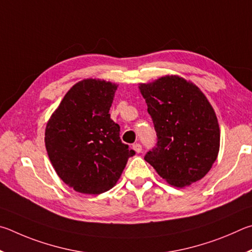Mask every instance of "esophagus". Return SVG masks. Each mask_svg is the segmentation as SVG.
Wrapping results in <instances>:
<instances>
[{
    "label": "esophagus",
    "instance_id": "esophagus-1",
    "mask_svg": "<svg viewBox=\"0 0 252 252\" xmlns=\"http://www.w3.org/2000/svg\"><path fill=\"white\" fill-rule=\"evenodd\" d=\"M133 149H134L136 153L138 154V153L142 152V145H140V144H134L133 145Z\"/></svg>",
    "mask_w": 252,
    "mask_h": 252
}]
</instances>
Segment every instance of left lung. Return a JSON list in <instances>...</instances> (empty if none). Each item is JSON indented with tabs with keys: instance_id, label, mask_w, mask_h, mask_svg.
Wrapping results in <instances>:
<instances>
[{
	"instance_id": "1",
	"label": "left lung",
	"mask_w": 252,
	"mask_h": 252,
	"mask_svg": "<svg viewBox=\"0 0 252 252\" xmlns=\"http://www.w3.org/2000/svg\"><path fill=\"white\" fill-rule=\"evenodd\" d=\"M157 135L145 160L171 186L204 178L217 159L220 129L213 106L195 84L176 75L139 84Z\"/></svg>"
}]
</instances>
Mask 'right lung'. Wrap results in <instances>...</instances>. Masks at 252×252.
<instances>
[{"label": "right lung", "mask_w": 252, "mask_h": 252, "mask_svg": "<svg viewBox=\"0 0 252 252\" xmlns=\"http://www.w3.org/2000/svg\"><path fill=\"white\" fill-rule=\"evenodd\" d=\"M116 90L110 82L83 79L66 93L47 122V155L59 177L77 192L99 195L112 189L135 155L110 119Z\"/></svg>", "instance_id": "obj_1"}]
</instances>
